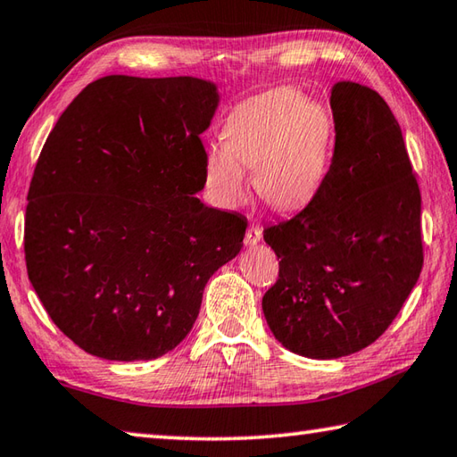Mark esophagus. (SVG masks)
I'll list each match as a JSON object with an SVG mask.
<instances>
[{
	"instance_id": "obj_1",
	"label": "esophagus",
	"mask_w": 457,
	"mask_h": 457,
	"mask_svg": "<svg viewBox=\"0 0 457 457\" xmlns=\"http://www.w3.org/2000/svg\"><path fill=\"white\" fill-rule=\"evenodd\" d=\"M261 238H262V228L259 227V224L251 222L249 228H246V235H245V245L253 246V245H257Z\"/></svg>"
}]
</instances>
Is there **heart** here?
Segmentation results:
<instances>
[{
    "label": "heart",
    "mask_w": 457,
    "mask_h": 457,
    "mask_svg": "<svg viewBox=\"0 0 457 457\" xmlns=\"http://www.w3.org/2000/svg\"><path fill=\"white\" fill-rule=\"evenodd\" d=\"M333 124L321 104L297 87H275L253 96L230 112L222 128L224 146L204 160V180L222 206L246 195L245 168L254 170L257 195L277 211L307 204L329 164Z\"/></svg>",
    "instance_id": "obj_1"
}]
</instances>
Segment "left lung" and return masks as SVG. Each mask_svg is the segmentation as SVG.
I'll return each instance as SVG.
<instances>
[{
    "instance_id": "1",
    "label": "left lung",
    "mask_w": 457,
    "mask_h": 457,
    "mask_svg": "<svg viewBox=\"0 0 457 457\" xmlns=\"http://www.w3.org/2000/svg\"><path fill=\"white\" fill-rule=\"evenodd\" d=\"M331 110L335 146L321 187L262 235L281 259L262 313L287 349L311 359L378 341L423 267L420 184L394 112L355 82L333 86Z\"/></svg>"
}]
</instances>
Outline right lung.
Masks as SVG:
<instances>
[{"label": "right lung", "instance_id": "add662e5", "mask_svg": "<svg viewBox=\"0 0 457 457\" xmlns=\"http://www.w3.org/2000/svg\"><path fill=\"white\" fill-rule=\"evenodd\" d=\"M219 94L206 79L104 76L47 136L26 208L28 277L86 353L148 361L195 325L246 222L195 196Z\"/></svg>", "mask_w": 457, "mask_h": 457}]
</instances>
